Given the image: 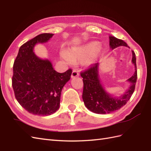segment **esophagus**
Instances as JSON below:
<instances>
[{
    "mask_svg": "<svg viewBox=\"0 0 151 151\" xmlns=\"http://www.w3.org/2000/svg\"><path fill=\"white\" fill-rule=\"evenodd\" d=\"M79 76V73L77 70L76 69H74L73 70L72 72V74H71V78H75L76 77V76Z\"/></svg>",
    "mask_w": 151,
    "mask_h": 151,
    "instance_id": "34e87169",
    "label": "esophagus"
}]
</instances>
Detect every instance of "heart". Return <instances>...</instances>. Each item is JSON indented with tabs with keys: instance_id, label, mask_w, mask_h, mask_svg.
I'll use <instances>...</instances> for the list:
<instances>
[{
	"instance_id": "obj_1",
	"label": "heart",
	"mask_w": 151,
	"mask_h": 151,
	"mask_svg": "<svg viewBox=\"0 0 151 151\" xmlns=\"http://www.w3.org/2000/svg\"><path fill=\"white\" fill-rule=\"evenodd\" d=\"M99 47V42L91 41L84 45L67 51L65 54L66 58L70 62H84L85 65H91L96 62L100 53L101 50Z\"/></svg>"
}]
</instances>
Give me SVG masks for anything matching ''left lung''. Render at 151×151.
Segmentation results:
<instances>
[{
    "instance_id": "1",
    "label": "left lung",
    "mask_w": 151,
    "mask_h": 151,
    "mask_svg": "<svg viewBox=\"0 0 151 151\" xmlns=\"http://www.w3.org/2000/svg\"><path fill=\"white\" fill-rule=\"evenodd\" d=\"M109 38L110 46L112 50L120 46L128 47L123 40L114 36H110ZM132 62L135 65L136 70L134 75L128 79V81L130 83V86L127 92L118 98L113 97L108 94L101 84L99 78V63L93 64L87 70L81 73L84 82L82 99L86 107L88 110L99 114H110L119 110L127 104L134 91L137 81L136 58L133 50Z\"/></svg>"
}]
</instances>
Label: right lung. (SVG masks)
Returning a JSON list of instances; mask_svg holds the SVG:
<instances>
[{
	"label": "right lung",
	"instance_id": "obj_1",
	"mask_svg": "<svg viewBox=\"0 0 151 151\" xmlns=\"http://www.w3.org/2000/svg\"><path fill=\"white\" fill-rule=\"evenodd\" d=\"M52 34L38 35L21 46L14 61L12 87L15 97L30 114L49 115L58 110L62 88L72 74L56 71L49 60H43L33 52L37 43L47 42Z\"/></svg>",
	"mask_w": 151,
	"mask_h": 151
}]
</instances>
